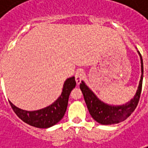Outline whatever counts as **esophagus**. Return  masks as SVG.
I'll return each mask as SVG.
<instances>
[{"label": "esophagus", "mask_w": 148, "mask_h": 148, "mask_svg": "<svg viewBox=\"0 0 148 148\" xmlns=\"http://www.w3.org/2000/svg\"><path fill=\"white\" fill-rule=\"evenodd\" d=\"M84 71L82 70H78L75 74V81L77 82V85H79L81 82V81L82 80V78L84 77Z\"/></svg>", "instance_id": "esophagus-1"}]
</instances>
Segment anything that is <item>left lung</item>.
Here are the masks:
<instances>
[{
    "instance_id": "1",
    "label": "left lung",
    "mask_w": 148,
    "mask_h": 148,
    "mask_svg": "<svg viewBox=\"0 0 148 148\" xmlns=\"http://www.w3.org/2000/svg\"><path fill=\"white\" fill-rule=\"evenodd\" d=\"M138 53L140 55V60H141V73H142L141 77L135 96L132 99H131L130 101L127 102L125 105L110 106L104 103L98 99L97 97L93 93V91L87 86L83 81H82V83L80 84V89L83 93L84 99L86 104L88 110L90 112L91 116L97 123L105 125L118 124L121 121L126 120L136 108L141 94L143 74V58L140 52L138 51Z\"/></svg>"
}]
</instances>
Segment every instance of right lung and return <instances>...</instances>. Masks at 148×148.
Wrapping results in <instances>:
<instances>
[{"mask_svg": "<svg viewBox=\"0 0 148 148\" xmlns=\"http://www.w3.org/2000/svg\"><path fill=\"white\" fill-rule=\"evenodd\" d=\"M76 86L74 77L67 78L63 85L61 95L51 106L36 111H26L19 109L11 101L9 104L15 113L22 121L33 127L47 128L56 124L64 116L70 93Z\"/></svg>", "mask_w": 148, "mask_h": 148, "instance_id": "1", "label": "right lung"}]
</instances>
